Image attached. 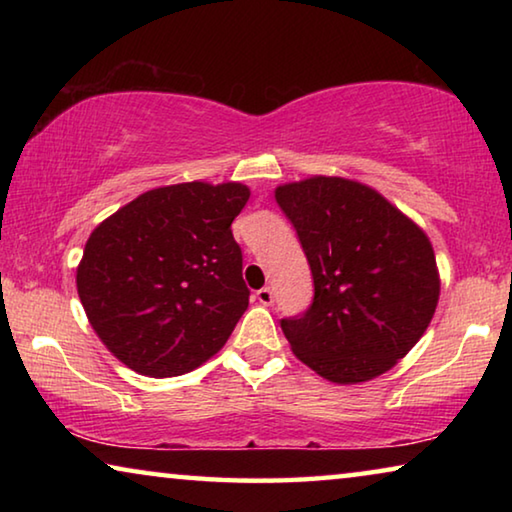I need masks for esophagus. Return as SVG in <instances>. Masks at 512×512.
I'll list each match as a JSON object with an SVG mask.
<instances>
[{
    "label": "esophagus",
    "instance_id": "34e87169",
    "mask_svg": "<svg viewBox=\"0 0 512 512\" xmlns=\"http://www.w3.org/2000/svg\"><path fill=\"white\" fill-rule=\"evenodd\" d=\"M255 298H257L259 302H262V305H273L275 293H273L271 287H264V289H259V291L255 293Z\"/></svg>",
    "mask_w": 512,
    "mask_h": 512
}]
</instances>
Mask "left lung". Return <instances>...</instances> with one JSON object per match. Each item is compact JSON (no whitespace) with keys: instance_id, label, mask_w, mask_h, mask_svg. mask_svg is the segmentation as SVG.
Returning <instances> with one entry per match:
<instances>
[{"instance_id":"1","label":"left lung","mask_w":512,"mask_h":512,"mask_svg":"<svg viewBox=\"0 0 512 512\" xmlns=\"http://www.w3.org/2000/svg\"><path fill=\"white\" fill-rule=\"evenodd\" d=\"M314 277V298L280 320L296 357L336 384L391 370L429 327L438 271L424 232L384 196L316 176L275 189Z\"/></svg>"}]
</instances>
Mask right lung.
<instances>
[{"instance_id": "add662e5", "label": "right lung", "mask_w": 512, "mask_h": 512, "mask_svg": "<svg viewBox=\"0 0 512 512\" xmlns=\"http://www.w3.org/2000/svg\"><path fill=\"white\" fill-rule=\"evenodd\" d=\"M248 196L239 183L158 187L94 228L76 287L121 363L176 377L223 348L250 296L230 230Z\"/></svg>"}]
</instances>
